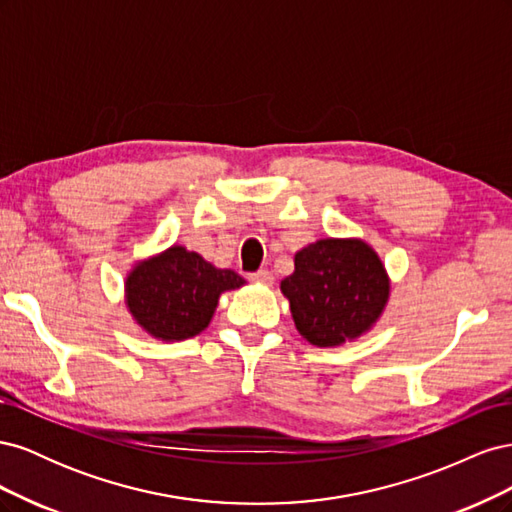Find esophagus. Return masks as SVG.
<instances>
[{"label": "esophagus", "instance_id": "34e87169", "mask_svg": "<svg viewBox=\"0 0 512 512\" xmlns=\"http://www.w3.org/2000/svg\"><path fill=\"white\" fill-rule=\"evenodd\" d=\"M250 280L256 282V284H271L273 282V273L267 271V269H260V271L250 275Z\"/></svg>", "mask_w": 512, "mask_h": 512}]
</instances>
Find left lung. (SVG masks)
<instances>
[{
	"mask_svg": "<svg viewBox=\"0 0 512 512\" xmlns=\"http://www.w3.org/2000/svg\"><path fill=\"white\" fill-rule=\"evenodd\" d=\"M299 333L329 348L359 337L378 320L389 280L376 252L363 241L322 239L294 256L282 282Z\"/></svg>",
	"mask_w": 512,
	"mask_h": 512,
	"instance_id": "obj_1",
	"label": "left lung"
}]
</instances>
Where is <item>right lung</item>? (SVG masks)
I'll list each match as a JSON object with an SVG mask.
<instances>
[{
	"mask_svg": "<svg viewBox=\"0 0 512 512\" xmlns=\"http://www.w3.org/2000/svg\"><path fill=\"white\" fill-rule=\"evenodd\" d=\"M245 284L241 275L213 265L185 247L138 265L126 282L128 307L141 327L166 342L203 331L224 290Z\"/></svg>",
	"mask_w": 512,
	"mask_h": 512,
	"instance_id": "right-lung-1",
	"label": "right lung"
}]
</instances>
